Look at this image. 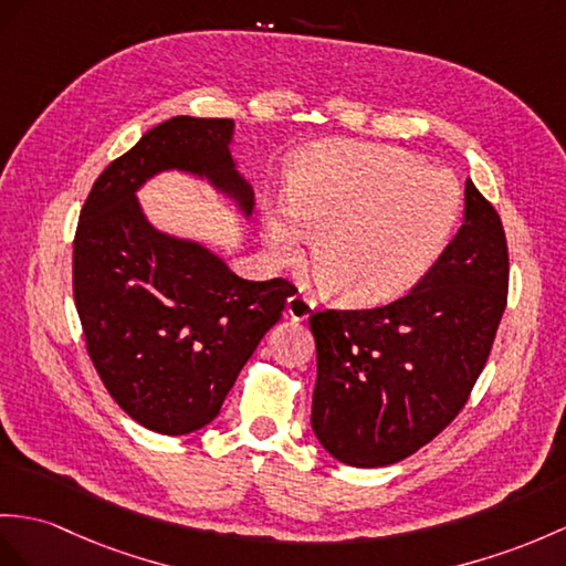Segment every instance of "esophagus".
Masks as SVG:
<instances>
[{"label": "esophagus", "instance_id": "esophagus-1", "mask_svg": "<svg viewBox=\"0 0 566 566\" xmlns=\"http://www.w3.org/2000/svg\"><path fill=\"white\" fill-rule=\"evenodd\" d=\"M312 310H314V300H312V297L302 295V293L287 297L285 312H287V316H291V319H295V322L307 319V316L312 314Z\"/></svg>", "mask_w": 566, "mask_h": 566}]
</instances>
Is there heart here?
Masks as SVG:
<instances>
[{
    "instance_id": "b5f03b06",
    "label": "heart",
    "mask_w": 566,
    "mask_h": 566,
    "mask_svg": "<svg viewBox=\"0 0 566 566\" xmlns=\"http://www.w3.org/2000/svg\"><path fill=\"white\" fill-rule=\"evenodd\" d=\"M457 177L389 146H331L297 165L291 214L269 218L266 242L279 261L314 238L316 279L350 305H377L410 291L457 230Z\"/></svg>"
}]
</instances>
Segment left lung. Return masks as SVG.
<instances>
[{
  "label": "left lung",
  "instance_id": "8db88e82",
  "mask_svg": "<svg viewBox=\"0 0 566 566\" xmlns=\"http://www.w3.org/2000/svg\"><path fill=\"white\" fill-rule=\"evenodd\" d=\"M509 250L497 209L465 182V218L401 297L310 314L312 430L331 457L377 468L447 430L485 369L506 310Z\"/></svg>",
  "mask_w": 566,
  "mask_h": 566
}]
</instances>
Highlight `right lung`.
I'll use <instances>...</instances> for the list:
<instances>
[{"instance_id": "right-lung-1", "label": "right lung", "mask_w": 566, "mask_h": 566, "mask_svg": "<svg viewBox=\"0 0 566 566\" xmlns=\"http://www.w3.org/2000/svg\"><path fill=\"white\" fill-rule=\"evenodd\" d=\"M230 119L172 117L95 179L78 216L74 305L91 363L115 403L160 434L209 424L261 336L297 287L244 281L203 247L146 223L134 191L165 168L209 175L247 211L252 189L232 168Z\"/></svg>"}]
</instances>
